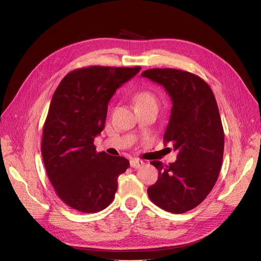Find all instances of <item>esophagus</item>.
<instances>
[{
    "label": "esophagus",
    "mask_w": 261,
    "mask_h": 261,
    "mask_svg": "<svg viewBox=\"0 0 261 261\" xmlns=\"http://www.w3.org/2000/svg\"><path fill=\"white\" fill-rule=\"evenodd\" d=\"M145 164V162L143 160H138V159H133L130 160V167L134 169H139L143 167Z\"/></svg>",
    "instance_id": "1"
}]
</instances>
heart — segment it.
<instances>
[{"mask_svg":"<svg viewBox=\"0 0 261 261\" xmlns=\"http://www.w3.org/2000/svg\"><path fill=\"white\" fill-rule=\"evenodd\" d=\"M134 101H135V106L136 108L138 107H156L158 106V101L154 94L150 91H140L138 92L135 98H134Z\"/></svg>","mask_w":261,"mask_h":261,"instance_id":"heart-1","label":"heart"}]
</instances>
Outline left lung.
Returning a JSON list of instances; mask_svg holds the SVG:
<instances>
[{"mask_svg": "<svg viewBox=\"0 0 261 261\" xmlns=\"http://www.w3.org/2000/svg\"><path fill=\"white\" fill-rule=\"evenodd\" d=\"M141 76L163 86L172 100L163 141L177 152L169 165L151 162L159 176L148 196L165 211L184 213L209 195L222 165L224 132L215 94L200 77L185 70L151 68Z\"/></svg>", "mask_w": 261, "mask_h": 261, "instance_id": "8db88e82", "label": "left lung"}]
</instances>
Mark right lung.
<instances>
[{
    "mask_svg": "<svg viewBox=\"0 0 261 261\" xmlns=\"http://www.w3.org/2000/svg\"><path fill=\"white\" fill-rule=\"evenodd\" d=\"M140 66H90L68 73L55 90L44 123L41 152L55 193L67 206L98 212L112 202L117 177L129 167L124 156L97 152L108 103Z\"/></svg>",
    "mask_w": 261,
    "mask_h": 261,
    "instance_id": "right-lung-1",
    "label": "right lung"
}]
</instances>
